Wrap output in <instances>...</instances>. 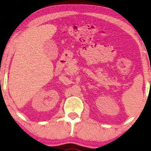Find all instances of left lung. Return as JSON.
Instances as JSON below:
<instances>
[{"instance_id": "1", "label": "left lung", "mask_w": 151, "mask_h": 151, "mask_svg": "<svg viewBox=\"0 0 151 151\" xmlns=\"http://www.w3.org/2000/svg\"><path fill=\"white\" fill-rule=\"evenodd\" d=\"M150 83H151V81H150Z\"/></svg>"}]
</instances>
